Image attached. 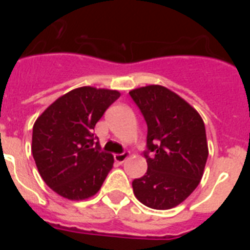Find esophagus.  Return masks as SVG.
I'll return each instance as SVG.
<instances>
[{"label":"esophagus","instance_id":"obj_1","mask_svg":"<svg viewBox=\"0 0 250 250\" xmlns=\"http://www.w3.org/2000/svg\"><path fill=\"white\" fill-rule=\"evenodd\" d=\"M129 156H130V152L125 151V152H121V154H115L114 159H115V161H116V163H119V164H123L124 161L126 160Z\"/></svg>","mask_w":250,"mask_h":250}]
</instances>
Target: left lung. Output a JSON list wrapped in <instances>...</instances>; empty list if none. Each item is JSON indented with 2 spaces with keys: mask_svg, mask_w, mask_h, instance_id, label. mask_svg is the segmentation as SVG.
<instances>
[{
  "mask_svg": "<svg viewBox=\"0 0 250 250\" xmlns=\"http://www.w3.org/2000/svg\"><path fill=\"white\" fill-rule=\"evenodd\" d=\"M129 94L147 125V170L132 182V190L151 209H171L195 190L204 174L209 154L204 121L190 104L164 86L147 85Z\"/></svg>",
  "mask_w": 250,
  "mask_h": 250,
  "instance_id": "left-lung-1",
  "label": "left lung"
}]
</instances>
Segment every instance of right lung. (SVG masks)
I'll list each match as a JSON object with an SVG mask.
<instances>
[{"label": "right lung", "instance_id": "add662e5", "mask_svg": "<svg viewBox=\"0 0 250 250\" xmlns=\"http://www.w3.org/2000/svg\"><path fill=\"white\" fill-rule=\"evenodd\" d=\"M119 98L116 90L77 87L60 96L35 121L31 150L37 170L62 198L89 199L112 169L114 156L100 149L92 132Z\"/></svg>", "mask_w": 250, "mask_h": 250}]
</instances>
